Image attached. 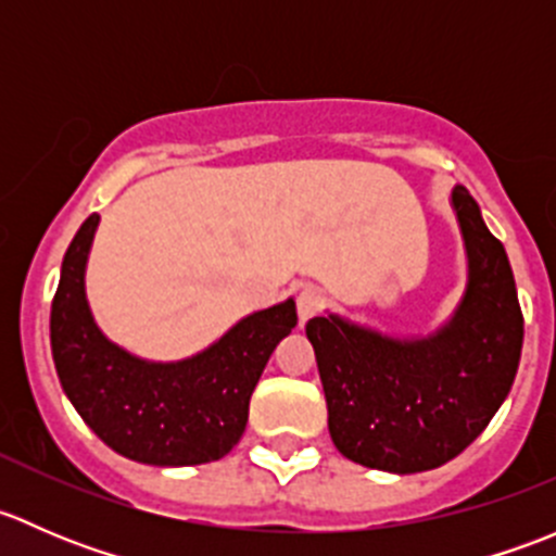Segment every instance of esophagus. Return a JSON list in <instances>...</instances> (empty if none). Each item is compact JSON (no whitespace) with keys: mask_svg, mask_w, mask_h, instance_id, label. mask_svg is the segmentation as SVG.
I'll use <instances>...</instances> for the list:
<instances>
[{"mask_svg":"<svg viewBox=\"0 0 556 556\" xmlns=\"http://www.w3.org/2000/svg\"><path fill=\"white\" fill-rule=\"evenodd\" d=\"M295 304H299V319L306 323V319H312L314 314L323 309V293L317 288H304L299 299H295Z\"/></svg>","mask_w":556,"mask_h":556,"instance_id":"34e87169","label":"esophagus"}]
</instances>
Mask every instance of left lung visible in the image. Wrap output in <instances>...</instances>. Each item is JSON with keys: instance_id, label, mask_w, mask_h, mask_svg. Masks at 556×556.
I'll use <instances>...</instances> for the list:
<instances>
[{"instance_id": "obj_1", "label": "left lung", "mask_w": 556, "mask_h": 556, "mask_svg": "<svg viewBox=\"0 0 556 556\" xmlns=\"http://www.w3.org/2000/svg\"><path fill=\"white\" fill-rule=\"evenodd\" d=\"M468 279L428 336H395L328 312L306 323L336 450L387 473L439 468L473 444L511 392L525 319L506 250L454 185Z\"/></svg>"}]
</instances>
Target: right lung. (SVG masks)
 Here are the masks:
<instances>
[{
    "label": "right lung",
    "instance_id": "obj_1",
    "mask_svg": "<svg viewBox=\"0 0 556 556\" xmlns=\"http://www.w3.org/2000/svg\"><path fill=\"white\" fill-rule=\"evenodd\" d=\"M91 215L61 263L50 350L66 397L110 450L159 468L226 457L242 439L250 397L279 341L295 328V301L252 312L182 361H144L102 333L86 295L97 237Z\"/></svg>",
    "mask_w": 556,
    "mask_h": 556
}]
</instances>
